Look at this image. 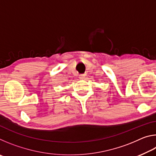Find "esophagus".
<instances>
[{"mask_svg":"<svg viewBox=\"0 0 156 156\" xmlns=\"http://www.w3.org/2000/svg\"><path fill=\"white\" fill-rule=\"evenodd\" d=\"M84 75H80V76H79V78L80 79H81V80H83V79H84Z\"/></svg>","mask_w":156,"mask_h":156,"instance_id":"esophagus-1","label":"esophagus"}]
</instances>
